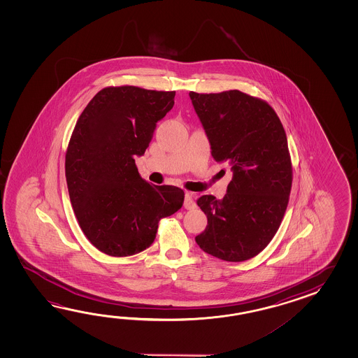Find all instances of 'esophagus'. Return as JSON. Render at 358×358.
<instances>
[{"label": "esophagus", "mask_w": 358, "mask_h": 358, "mask_svg": "<svg viewBox=\"0 0 358 358\" xmlns=\"http://www.w3.org/2000/svg\"><path fill=\"white\" fill-rule=\"evenodd\" d=\"M194 194L192 193V192H187L185 193V199H184V207L187 208V210H192V208H194Z\"/></svg>", "instance_id": "obj_1"}]
</instances>
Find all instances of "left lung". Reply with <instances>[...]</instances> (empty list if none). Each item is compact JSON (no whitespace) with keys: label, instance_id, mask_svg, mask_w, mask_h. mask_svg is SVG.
<instances>
[{"label":"left lung","instance_id":"obj_1","mask_svg":"<svg viewBox=\"0 0 358 358\" xmlns=\"http://www.w3.org/2000/svg\"><path fill=\"white\" fill-rule=\"evenodd\" d=\"M189 97L213 159L233 171L222 199L198 198L207 227L196 242L224 261L252 259L274 238L289 201L293 174L285 130L273 107L243 92H190Z\"/></svg>","mask_w":358,"mask_h":358}]
</instances>
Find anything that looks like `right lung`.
Here are the masks:
<instances>
[{
	"label": "right lung",
	"mask_w": 358,
	"mask_h": 358,
	"mask_svg": "<svg viewBox=\"0 0 358 358\" xmlns=\"http://www.w3.org/2000/svg\"><path fill=\"white\" fill-rule=\"evenodd\" d=\"M176 92L107 87L79 116L65 156L69 196L79 227L97 250L127 257L153 243L159 221L176 213L184 192L142 179L156 124L174 106Z\"/></svg>",
	"instance_id": "right-lung-1"
}]
</instances>
